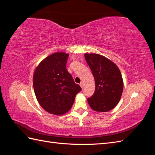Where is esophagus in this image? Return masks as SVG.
Masks as SVG:
<instances>
[{"label": "esophagus", "instance_id": "obj_1", "mask_svg": "<svg viewBox=\"0 0 155 155\" xmlns=\"http://www.w3.org/2000/svg\"><path fill=\"white\" fill-rule=\"evenodd\" d=\"M79 85H80V86H81V88H83V82H81V83H80V84H79Z\"/></svg>", "mask_w": 155, "mask_h": 155}]
</instances>
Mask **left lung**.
<instances>
[{
	"label": "left lung",
	"instance_id": "obj_1",
	"mask_svg": "<svg viewBox=\"0 0 155 155\" xmlns=\"http://www.w3.org/2000/svg\"><path fill=\"white\" fill-rule=\"evenodd\" d=\"M85 58L95 79L94 94L87 99L92 109L107 112L118 104L124 82L118 67L110 60L97 54H85Z\"/></svg>",
	"mask_w": 155,
	"mask_h": 155
}]
</instances>
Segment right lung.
<instances>
[{"label": "right lung", "instance_id": "1", "mask_svg": "<svg viewBox=\"0 0 155 155\" xmlns=\"http://www.w3.org/2000/svg\"><path fill=\"white\" fill-rule=\"evenodd\" d=\"M68 55L64 52L52 54L42 61L35 70L33 85L37 100L50 114L66 113L81 91L67 70Z\"/></svg>", "mask_w": 155, "mask_h": 155}]
</instances>
